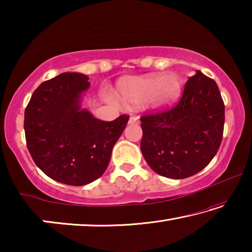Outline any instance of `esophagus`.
I'll return each mask as SVG.
<instances>
[{"label":"esophagus","instance_id":"obj_1","mask_svg":"<svg viewBox=\"0 0 252 252\" xmlns=\"http://www.w3.org/2000/svg\"><path fill=\"white\" fill-rule=\"evenodd\" d=\"M130 125H134V123H139V117L136 116H131L130 120H129Z\"/></svg>","mask_w":252,"mask_h":252}]
</instances>
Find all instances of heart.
Wrapping results in <instances>:
<instances>
[{
	"mask_svg": "<svg viewBox=\"0 0 252 252\" xmlns=\"http://www.w3.org/2000/svg\"><path fill=\"white\" fill-rule=\"evenodd\" d=\"M179 89L178 80L173 75L150 74L135 78H126L118 84V93L126 104L140 105L151 101L155 104H163L171 100ZM108 99L116 103L117 99Z\"/></svg>",
	"mask_w": 252,
	"mask_h": 252,
	"instance_id": "heart-1",
	"label": "heart"
}]
</instances>
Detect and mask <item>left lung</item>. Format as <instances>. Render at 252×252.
I'll list each match as a JSON object with an SVG mask.
<instances>
[{
  "mask_svg": "<svg viewBox=\"0 0 252 252\" xmlns=\"http://www.w3.org/2000/svg\"><path fill=\"white\" fill-rule=\"evenodd\" d=\"M142 155L156 173L171 179L193 176L218 152L224 103L215 80L197 71L171 106L140 118Z\"/></svg>",
  "mask_w": 252,
  "mask_h": 252,
  "instance_id": "8db88e82",
  "label": "left lung"
}]
</instances>
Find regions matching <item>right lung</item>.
Returning a JSON list of instances; mask_svg holds the SVG:
<instances>
[{
	"mask_svg": "<svg viewBox=\"0 0 252 252\" xmlns=\"http://www.w3.org/2000/svg\"><path fill=\"white\" fill-rule=\"evenodd\" d=\"M81 73H62L42 82L24 112L28 150L46 176L69 186H84L108 168L113 146L129 121L127 114L106 122L80 110L90 87Z\"/></svg>",
	"mask_w": 252,
	"mask_h": 252,
	"instance_id": "1",
	"label": "right lung"
}]
</instances>
